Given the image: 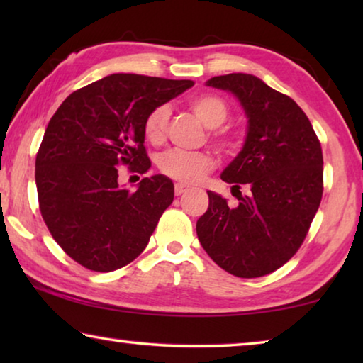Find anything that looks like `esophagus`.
Returning <instances> with one entry per match:
<instances>
[{"instance_id":"esophagus-1","label":"esophagus","mask_w":363,"mask_h":363,"mask_svg":"<svg viewBox=\"0 0 363 363\" xmlns=\"http://www.w3.org/2000/svg\"><path fill=\"white\" fill-rule=\"evenodd\" d=\"M189 189V186H187V184H182V182H177L176 184V186H174V194L176 195H181V194H184V192H186V190Z\"/></svg>"}]
</instances>
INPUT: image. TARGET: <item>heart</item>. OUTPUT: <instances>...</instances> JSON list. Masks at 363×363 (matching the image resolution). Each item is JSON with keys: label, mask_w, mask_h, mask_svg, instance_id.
<instances>
[{"label": "heart", "mask_w": 363, "mask_h": 363, "mask_svg": "<svg viewBox=\"0 0 363 363\" xmlns=\"http://www.w3.org/2000/svg\"><path fill=\"white\" fill-rule=\"evenodd\" d=\"M189 107L208 128H218L229 115V107L214 94H200L189 101ZM169 118L168 106H158L150 110L144 120V136L150 144L163 143ZM214 139L220 149H232V139L225 133H214ZM163 174L181 182H195L213 168V158L205 152H186L173 149L164 152L158 160Z\"/></svg>", "instance_id": "1"}]
</instances>
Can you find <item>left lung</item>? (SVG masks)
<instances>
[{
	"instance_id": "8db88e82",
	"label": "left lung",
	"mask_w": 363,
	"mask_h": 363,
	"mask_svg": "<svg viewBox=\"0 0 363 363\" xmlns=\"http://www.w3.org/2000/svg\"><path fill=\"white\" fill-rule=\"evenodd\" d=\"M206 86L235 96L247 115L243 149L220 179L237 190L243 183L249 192L229 206L208 190L210 205L196 220V235L229 274L262 277L296 253L320 206L322 147L298 104L257 77L229 73L208 79Z\"/></svg>"
}]
</instances>
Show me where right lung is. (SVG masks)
<instances>
[{
  "label": "right lung",
  "mask_w": 363,
  "mask_h": 363,
  "mask_svg": "<svg viewBox=\"0 0 363 363\" xmlns=\"http://www.w3.org/2000/svg\"><path fill=\"white\" fill-rule=\"evenodd\" d=\"M192 86L113 73L72 93L49 120L35 163L40 211L54 240L86 269L110 272L136 259L173 203L169 177H144L130 190L118 168L149 171L145 116Z\"/></svg>",
  "instance_id": "obj_1"
}]
</instances>
